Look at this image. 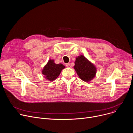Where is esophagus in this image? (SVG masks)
<instances>
[{"mask_svg":"<svg viewBox=\"0 0 133 133\" xmlns=\"http://www.w3.org/2000/svg\"><path fill=\"white\" fill-rule=\"evenodd\" d=\"M66 66L67 67H68V68H71V65H70V64H66Z\"/></svg>","mask_w":133,"mask_h":133,"instance_id":"1","label":"esophagus"}]
</instances>
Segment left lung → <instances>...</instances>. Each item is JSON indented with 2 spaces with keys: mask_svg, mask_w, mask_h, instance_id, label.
I'll return each instance as SVG.
<instances>
[{
  "mask_svg": "<svg viewBox=\"0 0 133 133\" xmlns=\"http://www.w3.org/2000/svg\"><path fill=\"white\" fill-rule=\"evenodd\" d=\"M74 68L79 77L84 82H90L96 76V67L83 55L76 57Z\"/></svg>",
  "mask_w": 133,
  "mask_h": 133,
  "instance_id": "obj_1",
  "label": "left lung"
}]
</instances>
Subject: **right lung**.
Segmentation results:
<instances>
[{
	"mask_svg": "<svg viewBox=\"0 0 133 133\" xmlns=\"http://www.w3.org/2000/svg\"><path fill=\"white\" fill-rule=\"evenodd\" d=\"M65 68L62 64H57L55 63L54 59H50L47 63L44 66L42 73L44 77L50 82L57 79L60 75L62 70Z\"/></svg>",
	"mask_w": 133,
	"mask_h": 133,
	"instance_id": "obj_1",
	"label": "right lung"
}]
</instances>
